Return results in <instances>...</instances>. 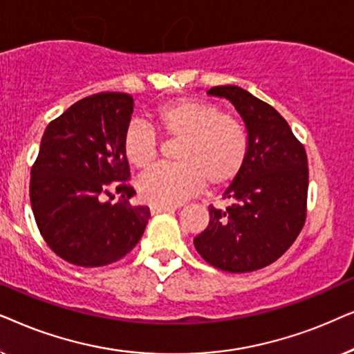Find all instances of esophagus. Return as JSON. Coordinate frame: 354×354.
<instances>
[{"label": "esophagus", "instance_id": "obj_1", "mask_svg": "<svg viewBox=\"0 0 354 354\" xmlns=\"http://www.w3.org/2000/svg\"><path fill=\"white\" fill-rule=\"evenodd\" d=\"M174 207H162V205H152L150 207V214L152 215H160L167 214V212H173Z\"/></svg>", "mask_w": 354, "mask_h": 354}]
</instances>
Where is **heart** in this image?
<instances>
[{"label":"heart","instance_id":"1","mask_svg":"<svg viewBox=\"0 0 354 354\" xmlns=\"http://www.w3.org/2000/svg\"><path fill=\"white\" fill-rule=\"evenodd\" d=\"M152 122L167 142L176 144L173 160L178 165L157 168L140 178L139 194L149 204L180 205L205 183L212 189L228 186L246 163V128L214 103L178 98L158 106ZM122 152L136 169L145 171L157 160V140L144 126L131 124L122 136Z\"/></svg>","mask_w":354,"mask_h":354}]
</instances>
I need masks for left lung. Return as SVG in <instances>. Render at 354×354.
Instances as JSON below:
<instances>
[{
	"label": "left lung",
	"instance_id": "1",
	"mask_svg": "<svg viewBox=\"0 0 354 354\" xmlns=\"http://www.w3.org/2000/svg\"><path fill=\"white\" fill-rule=\"evenodd\" d=\"M246 124V163L223 199L225 210L209 207V225L194 246L220 270L244 273L270 266L295 243L304 226L308 202V155L275 108L238 86L212 87Z\"/></svg>",
	"mask_w": 354,
	"mask_h": 354
}]
</instances>
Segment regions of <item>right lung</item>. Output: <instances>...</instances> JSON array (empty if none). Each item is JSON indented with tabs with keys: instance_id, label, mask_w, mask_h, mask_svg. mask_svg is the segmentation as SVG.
<instances>
[{
	"instance_id": "obj_1",
	"label": "right lung",
	"mask_w": 354,
	"mask_h": 354,
	"mask_svg": "<svg viewBox=\"0 0 354 354\" xmlns=\"http://www.w3.org/2000/svg\"><path fill=\"white\" fill-rule=\"evenodd\" d=\"M133 110L129 93H95L51 121L41 138L30 171L32 212L51 251L74 266L120 261L150 218L149 207L131 205L136 191L126 183L122 136Z\"/></svg>"
}]
</instances>
